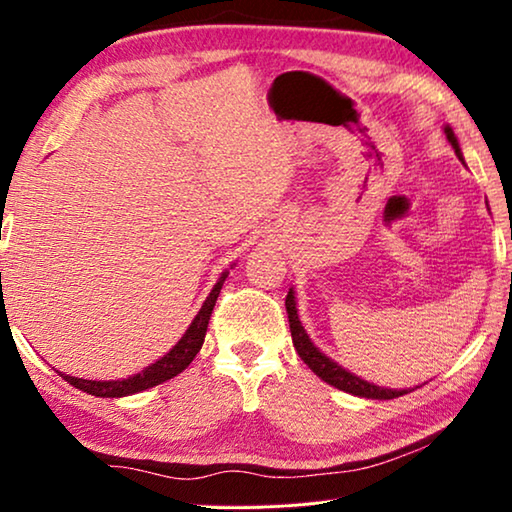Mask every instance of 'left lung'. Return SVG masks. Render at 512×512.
I'll return each instance as SVG.
<instances>
[{
	"instance_id": "1",
	"label": "left lung",
	"mask_w": 512,
	"mask_h": 512,
	"mask_svg": "<svg viewBox=\"0 0 512 512\" xmlns=\"http://www.w3.org/2000/svg\"><path fill=\"white\" fill-rule=\"evenodd\" d=\"M445 135L449 144L454 146V151L458 155V160H463V153H461V146H458V140L454 131L449 126H445ZM287 314H289V327H291V339H293V348H296V352L300 354V359L307 363V366L311 368V372H316V375L327 381L329 386L339 388V391H345V393H352V395H359V397H368V400H393V397H400V395H406L411 393L409 388H402V391H395V388H384V386H375L370 384V381L361 379L357 375H352V372H348L345 368H341L339 363L332 361L329 357H325L323 352H320L314 343H311V339L305 332V327H302L300 318H298V309H296V293H293V289H289L287 293ZM418 388V386H415Z\"/></svg>"
}]
</instances>
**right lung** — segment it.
Here are the masks:
<instances>
[{"label": "right lung", "mask_w": 512, "mask_h": 512, "mask_svg": "<svg viewBox=\"0 0 512 512\" xmlns=\"http://www.w3.org/2000/svg\"><path fill=\"white\" fill-rule=\"evenodd\" d=\"M225 277H228V273H223L219 280H216L214 289L210 291V296H207V300L203 302V307L196 314V318L192 320V325L187 327L183 339L173 345V348L164 354L162 359L151 363V366H146L142 372H137V375L128 377V379H115V381H94V379H79V377H69V375H60V377H63L67 384H72L74 388H79V391L90 393L94 397H126V395L146 391V388H153V386L162 384V381L180 375V372H183L189 363L194 361L198 350L203 348L207 323H210L212 309L216 305V298H219Z\"/></svg>", "instance_id": "add662e5"}]
</instances>
